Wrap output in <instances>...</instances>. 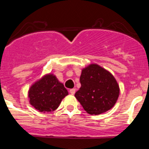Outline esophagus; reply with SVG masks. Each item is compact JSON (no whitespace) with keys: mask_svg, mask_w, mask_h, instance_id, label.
Listing matches in <instances>:
<instances>
[{"mask_svg":"<svg viewBox=\"0 0 149 149\" xmlns=\"http://www.w3.org/2000/svg\"><path fill=\"white\" fill-rule=\"evenodd\" d=\"M70 93L71 94H74L76 93V88H71V89H70Z\"/></svg>","mask_w":149,"mask_h":149,"instance_id":"obj_1","label":"esophagus"}]
</instances>
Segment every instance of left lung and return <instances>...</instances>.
<instances>
[{"label":"left lung","instance_id":"left-lung-1","mask_svg":"<svg viewBox=\"0 0 149 149\" xmlns=\"http://www.w3.org/2000/svg\"><path fill=\"white\" fill-rule=\"evenodd\" d=\"M80 83L81 88L75 97L90 115H97L109 110L119 97L116 79L97 64H91L82 70Z\"/></svg>","mask_w":149,"mask_h":149}]
</instances>
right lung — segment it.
Instances as JSON below:
<instances>
[{
	"label": "right lung",
	"mask_w": 149,
	"mask_h": 149,
	"mask_svg": "<svg viewBox=\"0 0 149 149\" xmlns=\"http://www.w3.org/2000/svg\"><path fill=\"white\" fill-rule=\"evenodd\" d=\"M68 94L64 85L53 74H47L35 82L29 90V103L44 113L53 112Z\"/></svg>",
	"instance_id": "add662e5"
}]
</instances>
